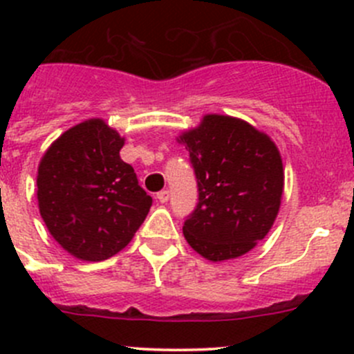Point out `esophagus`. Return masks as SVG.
<instances>
[{
  "label": "esophagus",
  "instance_id": "esophagus-1",
  "mask_svg": "<svg viewBox=\"0 0 354 354\" xmlns=\"http://www.w3.org/2000/svg\"><path fill=\"white\" fill-rule=\"evenodd\" d=\"M157 200H159L160 203H166L167 200H169V192H167V190H160L159 194H157Z\"/></svg>",
  "mask_w": 354,
  "mask_h": 354
}]
</instances>
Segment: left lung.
Instances as JSON below:
<instances>
[{
	"label": "left lung",
	"instance_id": "1",
	"mask_svg": "<svg viewBox=\"0 0 354 354\" xmlns=\"http://www.w3.org/2000/svg\"><path fill=\"white\" fill-rule=\"evenodd\" d=\"M197 178L198 202L183 234L212 262L236 259L263 240L277 216L283 160L267 135L245 121L209 114L181 137Z\"/></svg>",
	"mask_w": 354,
	"mask_h": 354
}]
</instances>
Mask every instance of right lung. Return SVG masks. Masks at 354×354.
I'll list each match as a JSON object with an SVG mask.
<instances>
[{
	"instance_id": "1",
	"label": "right lung",
	"mask_w": 354,
	"mask_h": 354,
	"mask_svg": "<svg viewBox=\"0 0 354 354\" xmlns=\"http://www.w3.org/2000/svg\"><path fill=\"white\" fill-rule=\"evenodd\" d=\"M123 138L102 120L65 131L37 174L39 210L56 241L73 257L99 262L131 241L152 197L121 160Z\"/></svg>"
}]
</instances>
